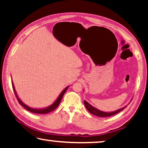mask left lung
<instances>
[{
	"label": "left lung",
	"mask_w": 148,
	"mask_h": 148,
	"mask_svg": "<svg viewBox=\"0 0 148 148\" xmlns=\"http://www.w3.org/2000/svg\"><path fill=\"white\" fill-rule=\"evenodd\" d=\"M84 105L85 106H86V108H87V110H88L91 114L100 117H107L112 116V115H114L117 114V113H119V112H121V111L123 110L125 107H127V106H125L120 109H118V110L112 111V112H104V111L100 110H98V108H95V107L92 106L90 104H89V103L86 100H84Z\"/></svg>",
	"instance_id": "1"
}]
</instances>
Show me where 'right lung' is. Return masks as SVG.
Instances as JSON below:
<instances>
[{
  "label": "right lung",
  "instance_id": "add662e5",
  "mask_svg": "<svg viewBox=\"0 0 148 148\" xmlns=\"http://www.w3.org/2000/svg\"><path fill=\"white\" fill-rule=\"evenodd\" d=\"M11 82H12V86H13V89L14 93H15L16 98L17 99L18 102H19V104H21L24 108H25L27 110L29 111V112H33V113H36V114H47V113L50 112H52V111H53L54 109H56V107H57L58 105H59L60 101H61V100H62V96H63L64 93L66 92V91L67 90V89L69 88V86L66 87V88L62 91V92L60 93L59 96H58L57 99H56V100L54 101V102L52 103L51 105H50V106L46 107V108H32V107L28 106L27 105L25 104L23 102H22V101L21 100V99H20L19 98V96H18V95L17 94V92H16V90L15 89V86H14L13 81H12V80H11Z\"/></svg>",
  "mask_w": 148,
  "mask_h": 148
}]
</instances>
